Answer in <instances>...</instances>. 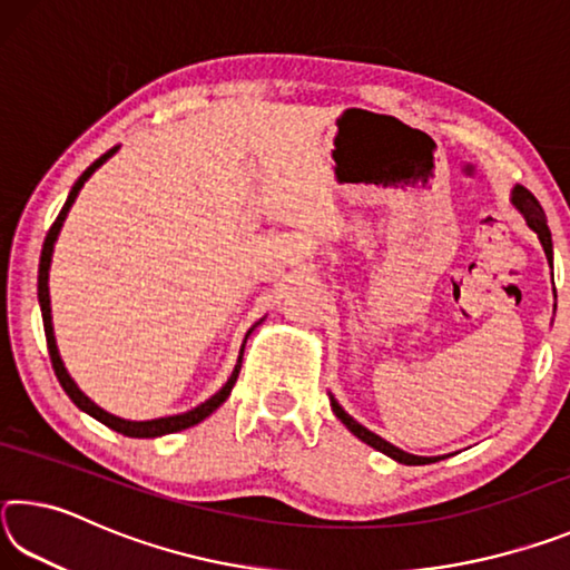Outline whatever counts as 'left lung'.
I'll return each mask as SVG.
<instances>
[{"label":"left lung","instance_id":"1","mask_svg":"<svg viewBox=\"0 0 570 570\" xmlns=\"http://www.w3.org/2000/svg\"><path fill=\"white\" fill-rule=\"evenodd\" d=\"M513 206L520 210V214H523L525 224H528L530 228H533L535 234H538L540 244H543L546 256H548V258H553L551 230H548L546 214H543V208H540V204L535 200L533 193H530V190H528V188H523V186H518V188L513 190ZM332 410H334L336 417H340V420L346 424V430H350L352 435H356V438H360L362 442H366V445H370V448L384 452V455H390L392 460L402 462V465H428V462H435V458L410 455V452H404V450H400V448L390 445L387 440H382L380 435H374V432H370L366 428H362L360 422H356L354 417H350V414H346V412L340 407V402H336L334 397H332Z\"/></svg>","mask_w":570,"mask_h":570}]
</instances>
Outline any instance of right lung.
Listing matches in <instances>:
<instances>
[{
	"instance_id": "right-lung-1",
	"label": "right lung",
	"mask_w": 570,
	"mask_h": 570,
	"mask_svg": "<svg viewBox=\"0 0 570 570\" xmlns=\"http://www.w3.org/2000/svg\"><path fill=\"white\" fill-rule=\"evenodd\" d=\"M118 150V146L110 148L105 156H100L98 160L92 163V166L82 173L80 178H77V183L70 190V196H67L65 206L60 210V216L55 218V224L50 226V234H47L45 238V246H42V256H40V282H37V296H40V306H42V322H45V336H47V350H50V360H52V366H55V374L57 380H60L62 390L70 394V400L77 404V407L85 410L88 414H92L95 420H100L102 424H108L110 430L120 432V435H128V438H160V435H170V432H180L186 428H193V424H198L200 420H206L210 412H216L220 404L226 402V397L230 394V390H234V384L238 380V372H240V360H244V350H240V356H238V364L234 374H230V380L220 387L214 397L206 400L204 404H198L196 410L190 412H183V414H173V417H160V420H148V422H130V420H120L115 417V414L100 410L98 404H95L90 397H85V394L80 392V387L72 382L70 374H67L65 364L60 360V352H57V342H55V330H52V308H50V284H47V278H50V262H52V250H55V240L57 236H60V228L65 224L67 214H70V208L75 204L77 193H80V188L85 186V180H88L95 170H98L105 160H108L112 153ZM250 334V332H248ZM246 334V336H248Z\"/></svg>"
}]
</instances>
